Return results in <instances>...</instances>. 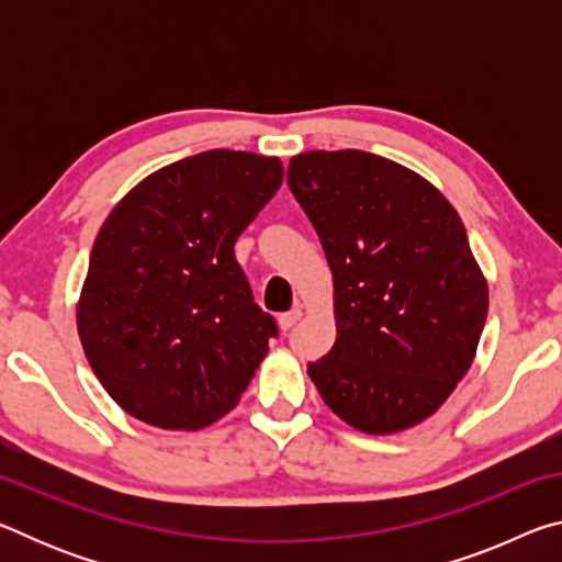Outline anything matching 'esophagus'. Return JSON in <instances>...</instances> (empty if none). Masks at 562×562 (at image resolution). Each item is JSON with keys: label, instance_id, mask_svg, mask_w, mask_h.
<instances>
[{"label": "esophagus", "instance_id": "34e87169", "mask_svg": "<svg viewBox=\"0 0 562 562\" xmlns=\"http://www.w3.org/2000/svg\"><path fill=\"white\" fill-rule=\"evenodd\" d=\"M300 317H302V310L300 307L284 312V315H280V327L282 329H292L300 322Z\"/></svg>", "mask_w": 562, "mask_h": 562}]
</instances>
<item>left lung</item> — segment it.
I'll return each mask as SVG.
<instances>
[{
	"label": "left lung",
	"instance_id": "8db88e82",
	"mask_svg": "<svg viewBox=\"0 0 562 562\" xmlns=\"http://www.w3.org/2000/svg\"><path fill=\"white\" fill-rule=\"evenodd\" d=\"M288 183L335 280V347L307 374L355 429H412L469 372L488 315L459 213L429 180L367 150L294 156Z\"/></svg>",
	"mask_w": 562,
	"mask_h": 562
}]
</instances>
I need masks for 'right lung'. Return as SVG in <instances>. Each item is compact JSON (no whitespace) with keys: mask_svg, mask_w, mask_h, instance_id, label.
<instances>
[{"mask_svg":"<svg viewBox=\"0 0 562 562\" xmlns=\"http://www.w3.org/2000/svg\"><path fill=\"white\" fill-rule=\"evenodd\" d=\"M280 158L188 156L123 195L93 243L76 327L123 412L195 431L237 404L278 335L235 240L282 186Z\"/></svg>","mask_w":562,"mask_h":562,"instance_id":"obj_1","label":"right lung"}]
</instances>
